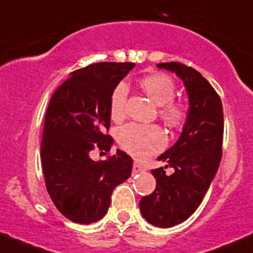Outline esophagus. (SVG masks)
I'll return each instance as SVG.
<instances>
[{"instance_id": "34e87169", "label": "esophagus", "mask_w": 253, "mask_h": 253, "mask_svg": "<svg viewBox=\"0 0 253 253\" xmlns=\"http://www.w3.org/2000/svg\"><path fill=\"white\" fill-rule=\"evenodd\" d=\"M146 169L143 167V166L141 165H139V163H137V162H134L133 163V169H132V173H133V175H134V174H139V173H144V171H145Z\"/></svg>"}]
</instances>
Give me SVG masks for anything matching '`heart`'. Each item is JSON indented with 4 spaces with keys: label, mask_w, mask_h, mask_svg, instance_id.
<instances>
[{
    "label": "heart",
    "mask_w": 253,
    "mask_h": 253,
    "mask_svg": "<svg viewBox=\"0 0 253 253\" xmlns=\"http://www.w3.org/2000/svg\"><path fill=\"white\" fill-rule=\"evenodd\" d=\"M148 96L155 104L160 105V115L167 124L173 127H179L184 124L187 116V110L184 103L174 101L175 85L170 78L165 74H152L145 77L140 82ZM128 86L126 83H120L112 93L110 98V114L115 120H121L126 115ZM118 139L120 145L127 152L135 157H146L161 150L166 144L165 133L158 126L151 125L128 124L121 127Z\"/></svg>",
    "instance_id": "obj_1"
}]
</instances>
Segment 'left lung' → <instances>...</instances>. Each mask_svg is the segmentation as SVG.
<instances>
[{
  "mask_svg": "<svg viewBox=\"0 0 253 253\" xmlns=\"http://www.w3.org/2000/svg\"><path fill=\"white\" fill-rule=\"evenodd\" d=\"M184 83L188 112L179 139L157 160L174 169L167 176L163 167L152 169L156 188L140 199L143 217L160 228L187 220L203 201L222 157L223 109L220 96L196 69L180 62L158 63Z\"/></svg>",
  "mask_w": 253,
  "mask_h": 253,
  "instance_id": "left-lung-1",
  "label": "left lung"
}]
</instances>
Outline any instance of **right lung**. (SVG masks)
<instances>
[{
    "instance_id": "add662e5",
    "label": "right lung",
    "mask_w": 253,
    "mask_h": 253,
    "mask_svg": "<svg viewBox=\"0 0 253 253\" xmlns=\"http://www.w3.org/2000/svg\"><path fill=\"white\" fill-rule=\"evenodd\" d=\"M134 63L98 62L69 74L50 99L41 146L48 193L68 220L88 224L107 213L113 190L131 176L133 160L121 150L107 161L90 151H109L110 98Z\"/></svg>"
}]
</instances>
